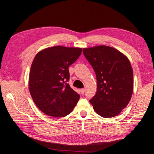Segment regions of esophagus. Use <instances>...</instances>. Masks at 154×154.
I'll list each match as a JSON object with an SVG mask.
<instances>
[{"mask_svg":"<svg viewBox=\"0 0 154 154\" xmlns=\"http://www.w3.org/2000/svg\"><path fill=\"white\" fill-rule=\"evenodd\" d=\"M85 90L84 89V88H82V89L80 90V92H81L82 94H84V92H85Z\"/></svg>","mask_w":154,"mask_h":154,"instance_id":"obj_1","label":"esophagus"}]
</instances>
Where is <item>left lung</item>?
<instances>
[{"mask_svg": "<svg viewBox=\"0 0 154 154\" xmlns=\"http://www.w3.org/2000/svg\"><path fill=\"white\" fill-rule=\"evenodd\" d=\"M95 72L97 91L90 100L97 114L104 118L118 116L130 102L134 90L133 70L127 57L107 45L84 48Z\"/></svg>", "mask_w": 154, "mask_h": 154, "instance_id": "1", "label": "left lung"}]
</instances>
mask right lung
Masks as SVG:
<instances>
[{
	"mask_svg": "<svg viewBox=\"0 0 154 154\" xmlns=\"http://www.w3.org/2000/svg\"><path fill=\"white\" fill-rule=\"evenodd\" d=\"M82 48L54 46L39 51L31 65L29 89L38 109L47 116L65 117L76 106L80 95L67 83L69 67Z\"/></svg>",
	"mask_w": 154,
	"mask_h": 154,
	"instance_id": "right-lung-1",
	"label": "right lung"
}]
</instances>
